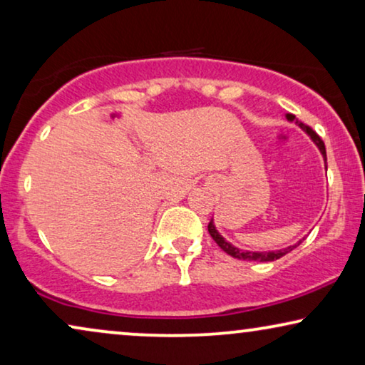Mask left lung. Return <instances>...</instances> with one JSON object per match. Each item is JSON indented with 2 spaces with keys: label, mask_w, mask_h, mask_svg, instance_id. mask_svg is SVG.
Returning a JSON list of instances; mask_svg holds the SVG:
<instances>
[{
  "label": "left lung",
  "mask_w": 365,
  "mask_h": 365,
  "mask_svg": "<svg viewBox=\"0 0 365 365\" xmlns=\"http://www.w3.org/2000/svg\"><path fill=\"white\" fill-rule=\"evenodd\" d=\"M286 118H287V121H296L297 126L301 128V129H304V131H306L309 136H311V139H312L314 143H316V146L319 148V151H321V154L324 156V161H327V158H326V146H324L322 139L317 136V133L312 131V129L309 128L307 124L297 121L294 114H286ZM326 169H327V166H326ZM207 231H209V234H211V237L214 239V241H216L217 246L221 247L224 252L229 254V256H232V257H236V259H242V261H256V262H271V261H276V259H281L282 256H286L287 252H291L292 249H296L299 244L304 241V239H301V241L294 244V246H289L286 249H279V251L251 252V251H242V249H239V247H234L231 242H227L226 239H224L221 234L217 232V229H216V226H214L212 219H211V222L207 224Z\"/></svg>",
  "instance_id": "left-lung-1"
}]
</instances>
